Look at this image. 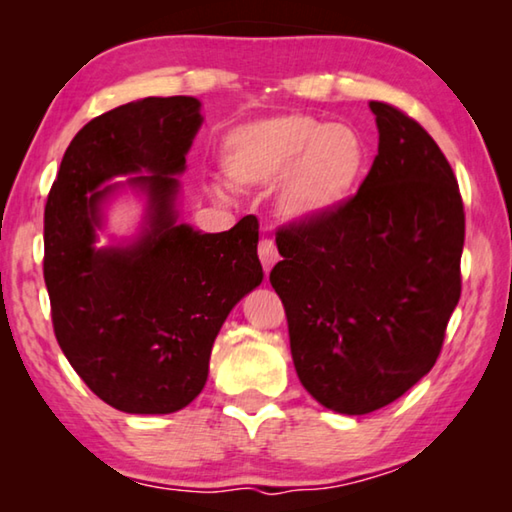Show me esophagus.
Wrapping results in <instances>:
<instances>
[{"mask_svg": "<svg viewBox=\"0 0 512 512\" xmlns=\"http://www.w3.org/2000/svg\"><path fill=\"white\" fill-rule=\"evenodd\" d=\"M257 255H259V262H262V266H264V273L266 275H268V271H271L277 259H280V255H277V248H275V244H273L271 239L259 241Z\"/></svg>", "mask_w": 512, "mask_h": 512, "instance_id": "34e87169", "label": "esophagus"}]
</instances>
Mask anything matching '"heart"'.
<instances>
[{
    "mask_svg": "<svg viewBox=\"0 0 512 512\" xmlns=\"http://www.w3.org/2000/svg\"><path fill=\"white\" fill-rule=\"evenodd\" d=\"M219 164L232 187L275 185L280 214L309 223L334 216L352 201L366 178L370 146L350 124L284 112L225 133Z\"/></svg>",
    "mask_w": 512,
    "mask_h": 512,
    "instance_id": "b5f03b06",
    "label": "heart"
}]
</instances>
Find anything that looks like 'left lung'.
Here are the masks:
<instances>
[{
	"label": "left lung",
	"instance_id": "1",
	"mask_svg": "<svg viewBox=\"0 0 512 512\" xmlns=\"http://www.w3.org/2000/svg\"><path fill=\"white\" fill-rule=\"evenodd\" d=\"M375 162L334 216L282 228L271 271L302 386L336 413L395 402L443 350L461 298L463 198L418 121L370 101Z\"/></svg>",
	"mask_w": 512,
	"mask_h": 512
}]
</instances>
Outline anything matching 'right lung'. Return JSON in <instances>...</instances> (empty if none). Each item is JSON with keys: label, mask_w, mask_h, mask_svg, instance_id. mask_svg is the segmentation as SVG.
<instances>
[{"label": "right lung", "mask_w": 512, "mask_h": 512, "mask_svg": "<svg viewBox=\"0 0 512 512\" xmlns=\"http://www.w3.org/2000/svg\"><path fill=\"white\" fill-rule=\"evenodd\" d=\"M201 101L149 97L88 121L60 162L45 205V284L60 350L103 402L173 413L203 391L216 334L262 282L259 221L203 235L176 219V173L201 128ZM145 173L142 174L141 171ZM150 196V228L131 247L94 249L98 207L117 186Z\"/></svg>", "instance_id": "right-lung-1"}]
</instances>
